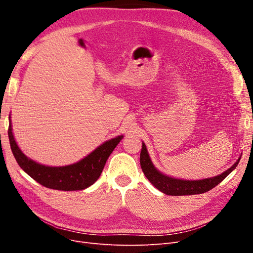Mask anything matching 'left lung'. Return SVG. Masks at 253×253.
Masks as SVG:
<instances>
[{
	"label": "left lung",
	"instance_id": "left-lung-1",
	"mask_svg": "<svg viewBox=\"0 0 253 253\" xmlns=\"http://www.w3.org/2000/svg\"><path fill=\"white\" fill-rule=\"evenodd\" d=\"M240 159L226 172L221 173L215 177L206 178L202 180H182L177 178H172L164 175L153 166L150 156L148 154L145 144L142 143V149L140 153V166L143 174L145 175L153 186L156 187L159 191L167 195H193L208 192L214 187H216L219 182L223 181L227 176L230 174L236 166L239 165Z\"/></svg>",
	"mask_w": 253,
	"mask_h": 253
}]
</instances>
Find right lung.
<instances>
[{
	"label": "right lung",
	"mask_w": 253,
	"mask_h": 253,
	"mask_svg": "<svg viewBox=\"0 0 253 253\" xmlns=\"http://www.w3.org/2000/svg\"><path fill=\"white\" fill-rule=\"evenodd\" d=\"M8 137L14 158L30 177L49 189L76 191L88 188L99 178L106 160L124 136L105 141L79 163L65 167H47L27 158L13 138L11 122L8 127Z\"/></svg>",
	"instance_id": "1"
}]
</instances>
